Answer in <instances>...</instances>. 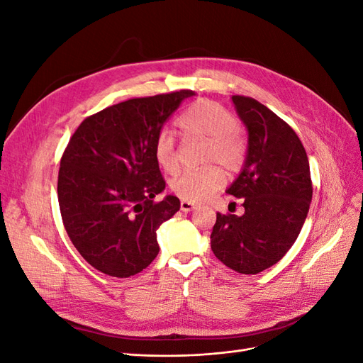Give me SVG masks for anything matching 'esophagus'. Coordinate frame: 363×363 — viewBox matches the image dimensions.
I'll list each match as a JSON object with an SVG mask.
<instances>
[{
    "instance_id": "34e87169",
    "label": "esophagus",
    "mask_w": 363,
    "mask_h": 363,
    "mask_svg": "<svg viewBox=\"0 0 363 363\" xmlns=\"http://www.w3.org/2000/svg\"><path fill=\"white\" fill-rule=\"evenodd\" d=\"M180 208L183 212H192V211H195L196 206L194 203H189V201H182Z\"/></svg>"
}]
</instances>
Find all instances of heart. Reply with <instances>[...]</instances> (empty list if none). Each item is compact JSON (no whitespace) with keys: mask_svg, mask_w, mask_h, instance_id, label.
I'll list each match as a JSON object with an SVG mask.
<instances>
[{"mask_svg":"<svg viewBox=\"0 0 363 363\" xmlns=\"http://www.w3.org/2000/svg\"><path fill=\"white\" fill-rule=\"evenodd\" d=\"M177 125L186 138L207 140L204 162L221 163L228 171L238 169L245 157V140L236 130L238 119L227 108L215 101L203 100L192 104L177 119ZM155 159L164 172L179 169L177 151L174 138L162 133L155 142ZM223 171L218 167H207L199 171L183 172L171 180L169 188L180 200L189 203L204 201L208 195L221 188Z\"/></svg>","mask_w":363,"mask_h":363,"instance_id":"heart-1","label":"heart"}]
</instances>
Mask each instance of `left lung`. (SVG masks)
Masks as SVG:
<instances>
[{"mask_svg":"<svg viewBox=\"0 0 363 363\" xmlns=\"http://www.w3.org/2000/svg\"><path fill=\"white\" fill-rule=\"evenodd\" d=\"M232 101L247 133V155L227 194L244 200L242 215H216L213 255L240 274H259L286 255L312 201L309 159L295 131L250 96Z\"/></svg>","mask_w":363,"mask_h":363,"instance_id":"1","label":"left lung"}]
</instances>
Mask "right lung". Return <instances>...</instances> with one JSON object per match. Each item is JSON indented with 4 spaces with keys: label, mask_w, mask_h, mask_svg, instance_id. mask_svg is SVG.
<instances>
[{
    "label": "right lung",
    "mask_w": 363,
    "mask_h": 363,
    "mask_svg": "<svg viewBox=\"0 0 363 363\" xmlns=\"http://www.w3.org/2000/svg\"><path fill=\"white\" fill-rule=\"evenodd\" d=\"M192 91L133 98L86 118L65 150L57 182L63 225L95 269L130 277L159 255L157 228L179 212L155 159L163 124Z\"/></svg>",
    "instance_id": "right-lung-1"
}]
</instances>
